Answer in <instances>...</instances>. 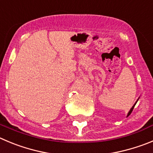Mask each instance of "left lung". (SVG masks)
I'll use <instances>...</instances> for the list:
<instances>
[{
  "mask_svg": "<svg viewBox=\"0 0 153 153\" xmlns=\"http://www.w3.org/2000/svg\"><path fill=\"white\" fill-rule=\"evenodd\" d=\"M138 100H139V99H137V101H138ZM137 102H135V104H134V105H133V107H132V108H131V110L129 111V112H128V113H127V117H128V116H129V115H130V114H131V112H132V111H133V110H134V106H135V105H136V104H137Z\"/></svg>",
  "mask_w": 153,
  "mask_h": 153,
  "instance_id": "8db88e82",
  "label": "left lung"
}]
</instances>
